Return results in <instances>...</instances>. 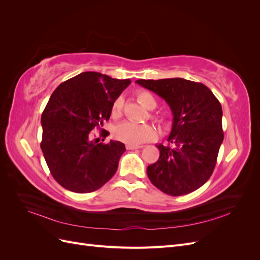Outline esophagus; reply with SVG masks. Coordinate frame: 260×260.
I'll return each mask as SVG.
<instances>
[{
  "mask_svg": "<svg viewBox=\"0 0 260 260\" xmlns=\"http://www.w3.org/2000/svg\"><path fill=\"white\" fill-rule=\"evenodd\" d=\"M125 147H127V149H138V148H141L142 146L140 145H132V144H127L125 145Z\"/></svg>",
  "mask_w": 260,
  "mask_h": 260,
  "instance_id": "obj_1",
  "label": "esophagus"
}]
</instances>
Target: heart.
<instances>
[{"label":"heart","instance_id":"heart-1","mask_svg":"<svg viewBox=\"0 0 260 260\" xmlns=\"http://www.w3.org/2000/svg\"><path fill=\"white\" fill-rule=\"evenodd\" d=\"M138 101L147 109H154L156 107V100L151 93L146 91H140L137 94ZM123 101L121 98L115 100L112 106V117L115 119L121 117V109H122ZM114 136L116 139L123 143L139 145L144 142H147L149 140H153L156 136V130L151 124L143 123L138 124L130 121H124L120 124H118L114 130Z\"/></svg>","mask_w":260,"mask_h":260}]
</instances>
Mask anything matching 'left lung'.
<instances>
[{"label": "left lung", "instance_id": "8db88e82", "mask_svg": "<svg viewBox=\"0 0 260 260\" xmlns=\"http://www.w3.org/2000/svg\"><path fill=\"white\" fill-rule=\"evenodd\" d=\"M136 82L166 101L174 116L171 145H156L159 158L147 166L148 179L171 196L194 192L216 166L223 141L221 104L206 85L182 78Z\"/></svg>", "mask_w": 260, "mask_h": 260}]
</instances>
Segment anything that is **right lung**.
<instances>
[{
  "label": "right lung",
  "mask_w": 260,
  "mask_h": 260,
  "mask_svg": "<svg viewBox=\"0 0 260 260\" xmlns=\"http://www.w3.org/2000/svg\"><path fill=\"white\" fill-rule=\"evenodd\" d=\"M130 83L129 79L85 72L53 92L41 117V149L52 176L62 187L90 193L115 175L124 144L113 140L100 143V139H92L91 131L109 119L115 100Z\"/></svg>",
  "instance_id": "add662e5"
}]
</instances>
